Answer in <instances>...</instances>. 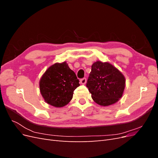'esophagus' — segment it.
<instances>
[{
  "label": "esophagus",
  "instance_id": "34e87169",
  "mask_svg": "<svg viewBox=\"0 0 158 158\" xmlns=\"http://www.w3.org/2000/svg\"><path fill=\"white\" fill-rule=\"evenodd\" d=\"M86 78H82V79H81L80 80V83L82 84H85V83H86Z\"/></svg>",
  "mask_w": 158,
  "mask_h": 158
}]
</instances>
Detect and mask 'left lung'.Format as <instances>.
<instances>
[{"mask_svg": "<svg viewBox=\"0 0 158 158\" xmlns=\"http://www.w3.org/2000/svg\"><path fill=\"white\" fill-rule=\"evenodd\" d=\"M125 82V76L113 64L98 60L92 66L86 86L94 101L105 107L122 98Z\"/></svg>", "mask_w": 158, "mask_h": 158, "instance_id": "8db88e82", "label": "left lung"}]
</instances>
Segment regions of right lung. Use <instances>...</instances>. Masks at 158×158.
<instances>
[{"instance_id":"obj_1","label":"right lung","mask_w":158,"mask_h":158,"mask_svg":"<svg viewBox=\"0 0 158 158\" xmlns=\"http://www.w3.org/2000/svg\"><path fill=\"white\" fill-rule=\"evenodd\" d=\"M80 85L74 72L66 62L51 65L40 80V92L45 102L55 107H63L73 99Z\"/></svg>"}]
</instances>
